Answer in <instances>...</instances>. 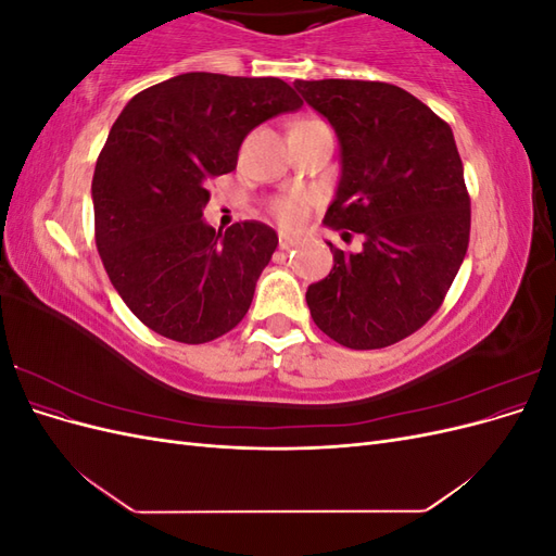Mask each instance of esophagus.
<instances>
[{
  "instance_id": "34e87169",
  "label": "esophagus",
  "mask_w": 556,
  "mask_h": 556,
  "mask_svg": "<svg viewBox=\"0 0 556 556\" xmlns=\"http://www.w3.org/2000/svg\"><path fill=\"white\" fill-rule=\"evenodd\" d=\"M294 245H296V237H290V233H280V239H278L280 250H290Z\"/></svg>"
}]
</instances>
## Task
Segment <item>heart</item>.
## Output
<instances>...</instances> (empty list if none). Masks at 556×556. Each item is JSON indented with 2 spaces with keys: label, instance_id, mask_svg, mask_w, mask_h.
Wrapping results in <instances>:
<instances>
[{
  "label": "heart",
  "instance_id": "heart-1",
  "mask_svg": "<svg viewBox=\"0 0 556 556\" xmlns=\"http://www.w3.org/2000/svg\"><path fill=\"white\" fill-rule=\"evenodd\" d=\"M271 215L282 227H294L304 215V199L301 197H278L271 204Z\"/></svg>",
  "mask_w": 556,
  "mask_h": 556
}]
</instances>
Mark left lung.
I'll return each mask as SVG.
<instances>
[{
    "instance_id": "left-lung-1",
    "label": "left lung",
    "mask_w": 556,
    "mask_h": 556,
    "mask_svg": "<svg viewBox=\"0 0 556 556\" xmlns=\"http://www.w3.org/2000/svg\"><path fill=\"white\" fill-rule=\"evenodd\" d=\"M341 143L329 229L362 233L308 285L313 323L352 350L406 339L441 308L466 257L470 199L452 129L410 92L378 80H294Z\"/></svg>"
}]
</instances>
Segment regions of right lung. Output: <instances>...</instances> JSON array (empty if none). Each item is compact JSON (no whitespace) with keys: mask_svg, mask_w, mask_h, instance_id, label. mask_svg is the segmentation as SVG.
Wrapping results in <instances>:
<instances>
[{"mask_svg":"<svg viewBox=\"0 0 556 556\" xmlns=\"http://www.w3.org/2000/svg\"><path fill=\"white\" fill-rule=\"evenodd\" d=\"M301 104L274 76L190 72L117 115L94 166V239L113 288L148 329L197 345L241 323L278 237L255 220L215 231L204 220L208 182L237 169L252 129Z\"/></svg>","mask_w":556,"mask_h":556,"instance_id":"right-lung-1","label":"right lung"}]
</instances>
